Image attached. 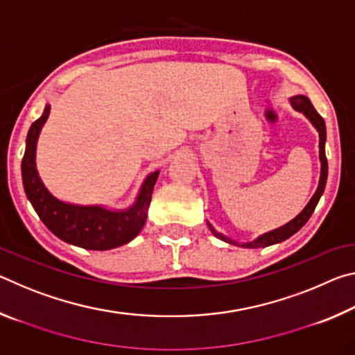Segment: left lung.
<instances>
[{
  "label": "left lung",
  "instance_id": "1",
  "mask_svg": "<svg viewBox=\"0 0 355 355\" xmlns=\"http://www.w3.org/2000/svg\"><path fill=\"white\" fill-rule=\"evenodd\" d=\"M290 103L294 107V110L302 112L305 117L310 120V123L313 125L316 128L318 135H320V161H321V175H320V183H318V188L315 191V194L311 196L310 202L305 205V208L300 211L296 218L291 219L288 224L282 225L279 228H275V230H271L268 233H263L258 238H255L254 241H249V243H236L233 241L232 238H228L225 235H222L219 233L216 228L209 224L208 222V227L209 230H211L213 235L216 238H219L220 241H225L228 244H233V245H239V248H245V249H258V248H268V245H272V244H277L285 241L290 236H293L294 233L299 232L300 228L305 225V222L310 219V216L313 214L315 208L318 205V202H320L324 188H326V182H327V158H326V123H324V119L320 116V114L316 112V110L311 105V101L305 97V95H294V97L290 98Z\"/></svg>",
  "mask_w": 355,
  "mask_h": 355
}]
</instances>
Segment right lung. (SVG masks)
Returning <instances> with one entry per match:
<instances>
[{
	"instance_id": "obj_1",
	"label": "right lung",
	"mask_w": 355,
	"mask_h": 355,
	"mask_svg": "<svg viewBox=\"0 0 355 355\" xmlns=\"http://www.w3.org/2000/svg\"><path fill=\"white\" fill-rule=\"evenodd\" d=\"M51 106L31 125L26 136L25 156L21 161V178L28 200L40 220L53 235L62 241L89 250H110L135 239L146 224L152 192L159 171L148 173L135 203L125 209H111L103 205H76L59 200L48 191L35 167V150L39 135Z\"/></svg>"
}]
</instances>
